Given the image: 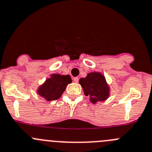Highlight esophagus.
<instances>
[{
	"label": "esophagus",
	"mask_w": 152,
	"mask_h": 152,
	"mask_svg": "<svg viewBox=\"0 0 152 152\" xmlns=\"http://www.w3.org/2000/svg\"><path fill=\"white\" fill-rule=\"evenodd\" d=\"M73 81H74L75 82H79V78L74 77V78H73Z\"/></svg>",
	"instance_id": "1"
}]
</instances>
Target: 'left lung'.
Wrapping results in <instances>:
<instances>
[{"mask_svg":"<svg viewBox=\"0 0 152 152\" xmlns=\"http://www.w3.org/2000/svg\"><path fill=\"white\" fill-rule=\"evenodd\" d=\"M79 84L82 85L85 95L90 96V100L93 103L104 101L108 97L109 88L105 79L100 73H89L87 77L79 80Z\"/></svg>","mask_w":152,"mask_h":152,"instance_id":"left-lung-1","label":"left lung"}]
</instances>
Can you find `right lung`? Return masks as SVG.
Instances as JSON below:
<instances>
[{"mask_svg":"<svg viewBox=\"0 0 152 152\" xmlns=\"http://www.w3.org/2000/svg\"><path fill=\"white\" fill-rule=\"evenodd\" d=\"M71 82L72 79L69 75L61 76L59 74H53L50 79H48L39 88L38 93L48 101L58 99L65 91L67 85Z\"/></svg>","mask_w":152,"mask_h":152,"instance_id":"right-lung-1","label":"right lung"}]
</instances>
